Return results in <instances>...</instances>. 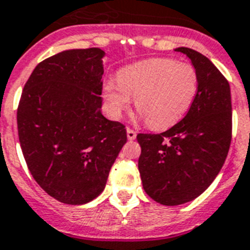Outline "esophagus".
Wrapping results in <instances>:
<instances>
[{"label":"esophagus","instance_id":"1","mask_svg":"<svg viewBox=\"0 0 250 250\" xmlns=\"http://www.w3.org/2000/svg\"><path fill=\"white\" fill-rule=\"evenodd\" d=\"M136 136H137V132L131 128V127H127V137H128V140H135Z\"/></svg>","mask_w":250,"mask_h":250}]
</instances>
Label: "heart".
<instances>
[{
	"label": "heart",
	"mask_w": 250,
	"mask_h": 250,
	"mask_svg": "<svg viewBox=\"0 0 250 250\" xmlns=\"http://www.w3.org/2000/svg\"><path fill=\"white\" fill-rule=\"evenodd\" d=\"M198 91V75L189 63L170 58H154L125 67L118 83L104 85L110 112L121 115L135 99V105L154 129H165L183 118Z\"/></svg>",
	"instance_id": "b5f03b06"
}]
</instances>
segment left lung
Instances as JSON below:
<instances>
[{"label":"left lung","instance_id":"8db88e82","mask_svg":"<svg viewBox=\"0 0 250 250\" xmlns=\"http://www.w3.org/2000/svg\"><path fill=\"white\" fill-rule=\"evenodd\" d=\"M187 54L198 75V91L183 119L163 133H138V170L145 192L157 203L177 206L202 194L228 156L232 131L230 86L207 57Z\"/></svg>","mask_w":250,"mask_h":250}]
</instances>
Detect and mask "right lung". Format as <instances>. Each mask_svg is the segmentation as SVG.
<instances>
[{"label":"right lung","mask_w":250,"mask_h":250,"mask_svg":"<svg viewBox=\"0 0 250 250\" xmlns=\"http://www.w3.org/2000/svg\"><path fill=\"white\" fill-rule=\"evenodd\" d=\"M103 57L99 48H86L42 61L19 102V141L29 171L66 205L99 196L127 142L125 125L100 110Z\"/></svg>","instance_id":"obj_1"}]
</instances>
